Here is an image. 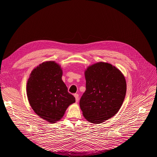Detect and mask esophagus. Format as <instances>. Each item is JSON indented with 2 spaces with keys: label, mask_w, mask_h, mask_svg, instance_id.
I'll use <instances>...</instances> for the list:
<instances>
[{
  "label": "esophagus",
  "mask_w": 157,
  "mask_h": 157,
  "mask_svg": "<svg viewBox=\"0 0 157 157\" xmlns=\"http://www.w3.org/2000/svg\"><path fill=\"white\" fill-rule=\"evenodd\" d=\"M74 97L75 98V101L76 103H77L78 101V99H79V97H78V95L77 94H74Z\"/></svg>",
  "instance_id": "obj_1"
}]
</instances>
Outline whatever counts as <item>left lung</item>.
I'll return each mask as SVG.
<instances>
[{"mask_svg": "<svg viewBox=\"0 0 157 157\" xmlns=\"http://www.w3.org/2000/svg\"><path fill=\"white\" fill-rule=\"evenodd\" d=\"M86 90L80 100L83 115L90 123H101L120 110L126 93L124 75L111 64L100 62L85 71Z\"/></svg>", "mask_w": 157, "mask_h": 157, "instance_id": "1", "label": "left lung"}]
</instances>
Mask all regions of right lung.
<instances>
[{
	"mask_svg": "<svg viewBox=\"0 0 157 157\" xmlns=\"http://www.w3.org/2000/svg\"><path fill=\"white\" fill-rule=\"evenodd\" d=\"M63 71L55 61H46L35 67L26 84L29 103L34 112L50 123L63 118L68 106L75 102L62 79Z\"/></svg>",
	"mask_w": 157,
	"mask_h": 157,
	"instance_id": "add662e5",
	"label": "right lung"
}]
</instances>
